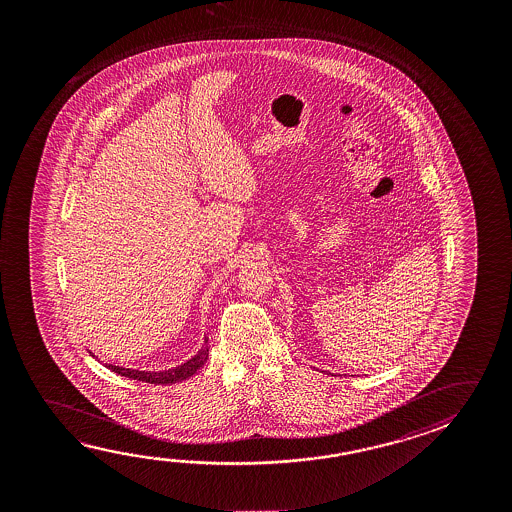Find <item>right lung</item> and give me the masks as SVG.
Returning a JSON list of instances; mask_svg holds the SVG:
<instances>
[{
    "instance_id": "right-lung-1",
    "label": "right lung",
    "mask_w": 512,
    "mask_h": 512,
    "mask_svg": "<svg viewBox=\"0 0 512 512\" xmlns=\"http://www.w3.org/2000/svg\"><path fill=\"white\" fill-rule=\"evenodd\" d=\"M207 359H209V346H207V339H205L202 350L196 353L193 359H189L178 368L166 369V371H139V369L121 368V366H114V364H105V366L110 371L121 375V377L141 380V382H148V384L169 386V384H176V382H182L185 378L193 377L194 373L207 362Z\"/></svg>"
}]
</instances>
